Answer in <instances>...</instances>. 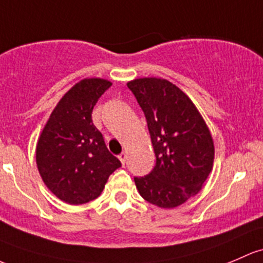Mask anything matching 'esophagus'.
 Returning <instances> with one entry per match:
<instances>
[{
	"label": "esophagus",
	"instance_id": "1",
	"mask_svg": "<svg viewBox=\"0 0 263 263\" xmlns=\"http://www.w3.org/2000/svg\"><path fill=\"white\" fill-rule=\"evenodd\" d=\"M118 159H120V161L122 162V165L126 164V160H127V154L126 153H122L118 155Z\"/></svg>",
	"mask_w": 263,
	"mask_h": 263
}]
</instances>
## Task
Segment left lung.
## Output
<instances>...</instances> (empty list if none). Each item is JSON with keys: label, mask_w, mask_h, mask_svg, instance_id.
<instances>
[{"label": "left lung", "mask_w": 263, "mask_h": 263, "mask_svg": "<svg viewBox=\"0 0 263 263\" xmlns=\"http://www.w3.org/2000/svg\"><path fill=\"white\" fill-rule=\"evenodd\" d=\"M145 113L156 165L135 178L148 203L173 209L197 195L211 174L214 142L205 121L180 88L162 78L127 83Z\"/></svg>", "instance_id": "1"}]
</instances>
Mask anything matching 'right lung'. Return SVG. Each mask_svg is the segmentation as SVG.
<instances>
[{"instance_id":"add662e5","label":"right lung","mask_w":263,"mask_h":263,"mask_svg":"<svg viewBox=\"0 0 263 263\" xmlns=\"http://www.w3.org/2000/svg\"><path fill=\"white\" fill-rule=\"evenodd\" d=\"M110 85L102 78H85L73 85L37 140L36 165L44 184L71 205L98 198L110 174L121 166L92 121L96 103Z\"/></svg>"}]
</instances>
